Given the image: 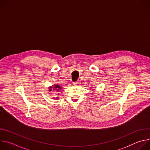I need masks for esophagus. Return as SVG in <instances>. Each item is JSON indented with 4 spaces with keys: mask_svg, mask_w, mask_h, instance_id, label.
I'll return each mask as SVG.
<instances>
[{
    "mask_svg": "<svg viewBox=\"0 0 150 150\" xmlns=\"http://www.w3.org/2000/svg\"><path fill=\"white\" fill-rule=\"evenodd\" d=\"M77 83H78L77 82H72V84L74 85H76Z\"/></svg>",
    "mask_w": 150,
    "mask_h": 150,
    "instance_id": "obj_1",
    "label": "esophagus"
}]
</instances>
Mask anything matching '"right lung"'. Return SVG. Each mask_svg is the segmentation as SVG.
I'll use <instances>...</instances> for the list:
<instances>
[{"label":"right lung","mask_w":150,"mask_h":150,"mask_svg":"<svg viewBox=\"0 0 150 150\" xmlns=\"http://www.w3.org/2000/svg\"><path fill=\"white\" fill-rule=\"evenodd\" d=\"M62 88H63V87H60V85L56 83V84H54V85H52V86L49 87V91H56L59 92V91L60 90H62ZM54 99L58 100L59 98H58L57 97H56V98H54Z\"/></svg>","instance_id":"1"}]
</instances>
